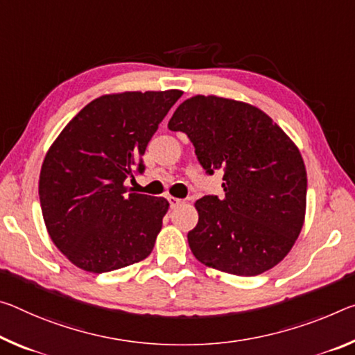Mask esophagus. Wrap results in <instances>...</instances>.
Masks as SVG:
<instances>
[{
    "label": "esophagus",
    "mask_w": 355,
    "mask_h": 355,
    "mask_svg": "<svg viewBox=\"0 0 355 355\" xmlns=\"http://www.w3.org/2000/svg\"><path fill=\"white\" fill-rule=\"evenodd\" d=\"M167 200H168V204H171V208H175V207H178V205H182V204H183V200H182V199L173 198V196H168Z\"/></svg>",
    "instance_id": "1"
}]
</instances>
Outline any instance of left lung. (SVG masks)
<instances>
[{
    "label": "left lung",
    "instance_id": "1",
    "mask_svg": "<svg viewBox=\"0 0 355 355\" xmlns=\"http://www.w3.org/2000/svg\"><path fill=\"white\" fill-rule=\"evenodd\" d=\"M171 131L187 134L207 173L224 171V198L196 202L188 232L194 257L237 277L273 268L305 223L306 168L300 150L266 112L241 101L193 96L177 107Z\"/></svg>",
    "mask_w": 355,
    "mask_h": 355
}]
</instances>
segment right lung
Returning <instances> with one entry per match:
<instances>
[{
	"label": "right lung",
	"mask_w": 355,
	"mask_h": 355,
	"mask_svg": "<svg viewBox=\"0 0 355 355\" xmlns=\"http://www.w3.org/2000/svg\"><path fill=\"white\" fill-rule=\"evenodd\" d=\"M180 89L99 96L67 123L44 157L39 200L50 239L76 267L104 273L153 251L164 198L129 193L142 156Z\"/></svg>",
	"instance_id": "right-lung-1"
}]
</instances>
